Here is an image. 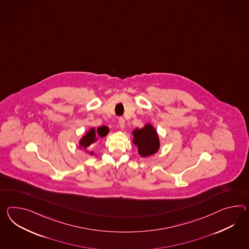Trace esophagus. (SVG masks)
Masks as SVG:
<instances>
[{
    "label": "esophagus",
    "mask_w": 249,
    "mask_h": 249,
    "mask_svg": "<svg viewBox=\"0 0 249 249\" xmlns=\"http://www.w3.org/2000/svg\"><path fill=\"white\" fill-rule=\"evenodd\" d=\"M119 125H120V127L123 129L124 127H125V120L123 119V118H120L119 119Z\"/></svg>",
    "instance_id": "34e87169"
}]
</instances>
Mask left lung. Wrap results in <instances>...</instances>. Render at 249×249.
Wrapping results in <instances>:
<instances>
[{
    "label": "left lung",
    "instance_id": "left-lung-1",
    "mask_svg": "<svg viewBox=\"0 0 249 249\" xmlns=\"http://www.w3.org/2000/svg\"><path fill=\"white\" fill-rule=\"evenodd\" d=\"M132 143L138 146L141 158H147L158 153L160 148V140L156 127L151 123H146L144 127H137L131 132Z\"/></svg>",
    "mask_w": 249,
    "mask_h": 249
}]
</instances>
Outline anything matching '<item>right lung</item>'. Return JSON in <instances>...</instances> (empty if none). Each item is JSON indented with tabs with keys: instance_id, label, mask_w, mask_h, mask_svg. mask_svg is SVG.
Wrapping results in <instances>:
<instances>
[{
	"instance_id": "1",
	"label": "right lung",
	"mask_w": 249,
	"mask_h": 249,
	"mask_svg": "<svg viewBox=\"0 0 249 249\" xmlns=\"http://www.w3.org/2000/svg\"><path fill=\"white\" fill-rule=\"evenodd\" d=\"M109 127H106V126H101V127H98L97 128L91 127L80 139L79 142H78L80 149H86L88 146H91V144L96 143L100 139H103L104 137H106L109 133ZM85 153L90 154V156L94 155L93 152H89V150H86Z\"/></svg>"
}]
</instances>
